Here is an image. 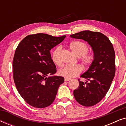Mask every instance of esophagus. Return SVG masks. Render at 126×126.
I'll use <instances>...</instances> for the list:
<instances>
[{
  "instance_id": "esophagus-1",
  "label": "esophagus",
  "mask_w": 126,
  "mask_h": 126,
  "mask_svg": "<svg viewBox=\"0 0 126 126\" xmlns=\"http://www.w3.org/2000/svg\"><path fill=\"white\" fill-rule=\"evenodd\" d=\"M70 80V79H68V78H65V81H69Z\"/></svg>"
}]
</instances>
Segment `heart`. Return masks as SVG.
I'll return each mask as SVG.
<instances>
[{
  "mask_svg": "<svg viewBox=\"0 0 126 126\" xmlns=\"http://www.w3.org/2000/svg\"><path fill=\"white\" fill-rule=\"evenodd\" d=\"M69 47L76 56L80 57L81 63L84 66L88 67L93 63L94 60V54L93 52L88 51V46L85 42L80 41H73L70 43ZM61 50V47L58 46L53 51L51 54L53 61L57 65L60 64L59 54ZM82 70V67L80 65H68L60 69L58 74L61 76L69 79L79 75Z\"/></svg>",
  "mask_w": 126,
  "mask_h": 126,
  "instance_id": "obj_1",
  "label": "heart"
}]
</instances>
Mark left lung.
I'll list each match as a JSON object with an SVG mask.
<instances>
[{"label":"left lung","mask_w":126,"mask_h":126,"mask_svg":"<svg viewBox=\"0 0 126 126\" xmlns=\"http://www.w3.org/2000/svg\"><path fill=\"white\" fill-rule=\"evenodd\" d=\"M70 37L87 41L94 51V62L88 70L80 76L87 81L84 82L78 79L79 86L73 91L76 100L79 104L93 106L104 97L115 76L114 49L108 37L100 32L85 30L72 34Z\"/></svg>","instance_id":"obj_1"}]
</instances>
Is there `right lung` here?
<instances>
[{"label":"right lung","instance_id":"add662e5","mask_svg":"<svg viewBox=\"0 0 126 126\" xmlns=\"http://www.w3.org/2000/svg\"><path fill=\"white\" fill-rule=\"evenodd\" d=\"M65 35L47 34L29 35L17 46L13 59V77L19 94L34 107H47L54 101L59 87L64 81L56 73L50 50L64 39Z\"/></svg>","mask_w":126,"mask_h":126}]
</instances>
